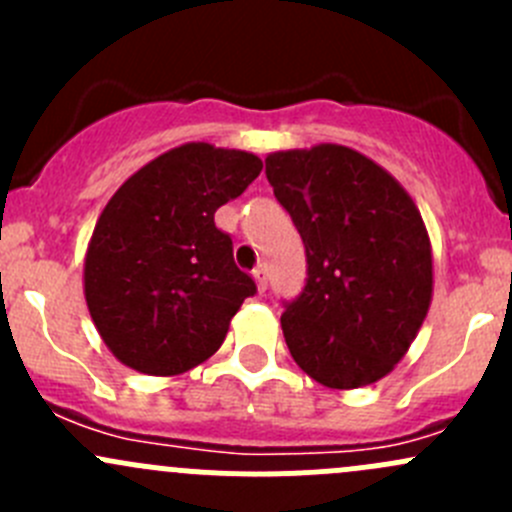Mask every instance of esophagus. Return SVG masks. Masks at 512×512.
<instances>
[{
	"label": "esophagus",
	"mask_w": 512,
	"mask_h": 512,
	"mask_svg": "<svg viewBox=\"0 0 512 512\" xmlns=\"http://www.w3.org/2000/svg\"><path fill=\"white\" fill-rule=\"evenodd\" d=\"M252 280H255V285H257V289H260V292H265L267 289V270L265 267H255V270H252Z\"/></svg>",
	"instance_id": "34e87169"
}]
</instances>
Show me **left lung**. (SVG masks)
Wrapping results in <instances>:
<instances>
[{"label": "left lung", "instance_id": "left-lung-1", "mask_svg": "<svg viewBox=\"0 0 512 512\" xmlns=\"http://www.w3.org/2000/svg\"><path fill=\"white\" fill-rule=\"evenodd\" d=\"M307 250V285L282 314L299 369L361 389L404 359L433 297L431 237L404 185L354 148L319 143L265 158Z\"/></svg>", "mask_w": 512, "mask_h": 512}]
</instances>
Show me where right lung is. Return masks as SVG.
I'll return each mask as SVG.
<instances>
[{
	"label": "right lung",
	"instance_id": "right-lung-1",
	"mask_svg": "<svg viewBox=\"0 0 512 512\" xmlns=\"http://www.w3.org/2000/svg\"><path fill=\"white\" fill-rule=\"evenodd\" d=\"M237 148L183 143L138 168L98 215L84 297L108 352L148 376H178L220 349L255 282L232 260L215 210L260 175Z\"/></svg>",
	"mask_w": 512,
	"mask_h": 512
}]
</instances>
